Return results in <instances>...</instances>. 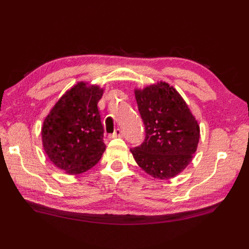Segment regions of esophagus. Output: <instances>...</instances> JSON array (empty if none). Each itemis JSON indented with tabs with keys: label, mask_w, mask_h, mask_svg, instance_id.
<instances>
[{
	"label": "esophagus",
	"mask_w": 249,
	"mask_h": 249,
	"mask_svg": "<svg viewBox=\"0 0 249 249\" xmlns=\"http://www.w3.org/2000/svg\"><path fill=\"white\" fill-rule=\"evenodd\" d=\"M124 136V133L123 131H121V129H116L114 133L112 135H109L110 139H116V137H123Z\"/></svg>",
	"instance_id": "esophagus-1"
}]
</instances>
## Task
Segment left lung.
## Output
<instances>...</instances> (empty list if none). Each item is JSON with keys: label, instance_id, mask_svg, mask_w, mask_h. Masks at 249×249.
Segmentation results:
<instances>
[{"label": "left lung", "instance_id": "1", "mask_svg": "<svg viewBox=\"0 0 249 249\" xmlns=\"http://www.w3.org/2000/svg\"><path fill=\"white\" fill-rule=\"evenodd\" d=\"M134 93L146 137L130 151L153 178H174L192 162L199 142V124L184 99L166 82L136 88Z\"/></svg>", "mask_w": 249, "mask_h": 249}]
</instances>
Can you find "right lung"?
Instances as JSON below:
<instances>
[{
    "label": "right lung",
    "mask_w": 249,
    "mask_h": 249,
    "mask_svg": "<svg viewBox=\"0 0 249 249\" xmlns=\"http://www.w3.org/2000/svg\"><path fill=\"white\" fill-rule=\"evenodd\" d=\"M103 88L79 82L54 104L41 128L42 146L55 166L68 175L85 173L100 161L106 145L97 104Z\"/></svg>",
    "instance_id": "add662e5"
}]
</instances>
